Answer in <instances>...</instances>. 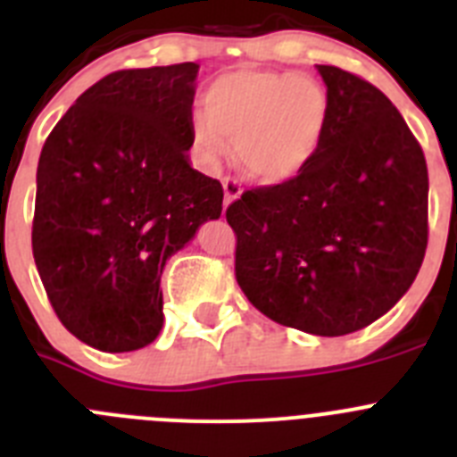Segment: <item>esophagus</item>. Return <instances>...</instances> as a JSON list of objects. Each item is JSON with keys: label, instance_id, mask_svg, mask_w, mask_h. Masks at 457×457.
<instances>
[{"label": "esophagus", "instance_id": "obj_1", "mask_svg": "<svg viewBox=\"0 0 457 457\" xmlns=\"http://www.w3.org/2000/svg\"><path fill=\"white\" fill-rule=\"evenodd\" d=\"M221 185H224V208H226V205L233 204V201L240 196L242 185L236 176H224V179H221Z\"/></svg>", "mask_w": 457, "mask_h": 457}]
</instances>
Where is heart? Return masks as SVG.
I'll return each mask as SVG.
<instances>
[{
  "label": "heart",
  "instance_id": "obj_1",
  "mask_svg": "<svg viewBox=\"0 0 457 457\" xmlns=\"http://www.w3.org/2000/svg\"><path fill=\"white\" fill-rule=\"evenodd\" d=\"M329 120V96L309 75L240 68L224 72L204 93V116L189 125L194 153L215 167L236 144L249 179L286 183L316 157Z\"/></svg>",
  "mask_w": 457,
  "mask_h": 457
}]
</instances>
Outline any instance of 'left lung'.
<instances>
[{
  "label": "left lung",
  "instance_id": "obj_1",
  "mask_svg": "<svg viewBox=\"0 0 457 457\" xmlns=\"http://www.w3.org/2000/svg\"><path fill=\"white\" fill-rule=\"evenodd\" d=\"M329 120L309 167L226 208L236 278L263 316L316 337L370 325L417 278L428 247V167L385 93L318 66Z\"/></svg>",
  "mask_w": 457,
  "mask_h": 457
}]
</instances>
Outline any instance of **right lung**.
Segmentation results:
<instances>
[{
  "instance_id": "obj_1",
  "label": "right lung",
  "mask_w": 457,
  "mask_h": 457,
  "mask_svg": "<svg viewBox=\"0 0 457 457\" xmlns=\"http://www.w3.org/2000/svg\"><path fill=\"white\" fill-rule=\"evenodd\" d=\"M196 72L192 62L109 72L40 151L36 268L62 325L103 353L155 341L167 258L221 215V183L185 153Z\"/></svg>"
}]
</instances>
